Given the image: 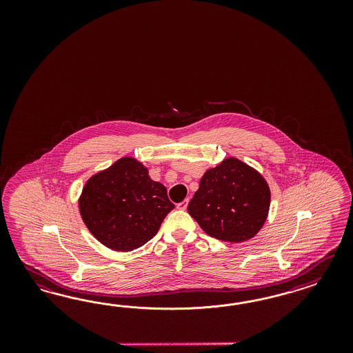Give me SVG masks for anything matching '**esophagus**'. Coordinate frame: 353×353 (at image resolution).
<instances>
[{"mask_svg": "<svg viewBox=\"0 0 353 353\" xmlns=\"http://www.w3.org/2000/svg\"><path fill=\"white\" fill-rule=\"evenodd\" d=\"M188 204H189V199H185V201H182L181 203L177 204V208L181 210V211H185L188 208Z\"/></svg>", "mask_w": 353, "mask_h": 353, "instance_id": "obj_1", "label": "esophagus"}]
</instances>
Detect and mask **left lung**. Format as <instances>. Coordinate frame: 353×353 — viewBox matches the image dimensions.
Returning <instances> with one entry per match:
<instances>
[{"label":"left lung","instance_id":"obj_1","mask_svg":"<svg viewBox=\"0 0 353 353\" xmlns=\"http://www.w3.org/2000/svg\"><path fill=\"white\" fill-rule=\"evenodd\" d=\"M270 189L259 172L236 158L205 171L188 211L216 239L238 243L259 233L267 220Z\"/></svg>","mask_w":353,"mask_h":353}]
</instances>
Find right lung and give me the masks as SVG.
Returning <instances> with one entry per match:
<instances>
[{
    "label": "right lung",
    "instance_id": "right-lung-1",
    "mask_svg": "<svg viewBox=\"0 0 353 353\" xmlns=\"http://www.w3.org/2000/svg\"><path fill=\"white\" fill-rule=\"evenodd\" d=\"M173 208L165 186L152 181L148 168L130 157L93 174L79 198L89 232L103 246L121 252L149 242Z\"/></svg>",
    "mask_w": 353,
    "mask_h": 353
}]
</instances>
